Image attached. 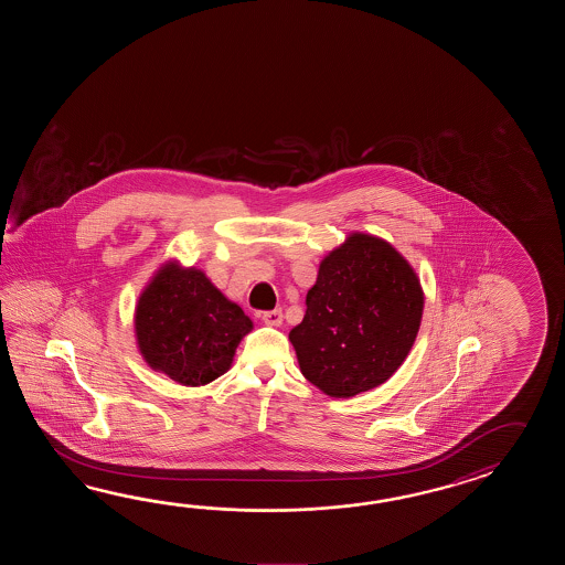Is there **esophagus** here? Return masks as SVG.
Listing matches in <instances>:
<instances>
[{
	"label": "esophagus",
	"instance_id": "esophagus-1",
	"mask_svg": "<svg viewBox=\"0 0 565 565\" xmlns=\"http://www.w3.org/2000/svg\"><path fill=\"white\" fill-rule=\"evenodd\" d=\"M263 321L270 327H280L282 324V311L275 309V311L263 312Z\"/></svg>",
	"mask_w": 565,
	"mask_h": 565
}]
</instances>
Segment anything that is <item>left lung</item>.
<instances>
[{
	"label": "left lung",
	"mask_w": 565,
	"mask_h": 565,
	"mask_svg": "<svg viewBox=\"0 0 565 565\" xmlns=\"http://www.w3.org/2000/svg\"><path fill=\"white\" fill-rule=\"evenodd\" d=\"M424 311L420 278L396 248L351 232L319 265L307 311L288 339L300 373L331 397L387 382L408 358Z\"/></svg>",
	"instance_id": "obj_1"
}]
</instances>
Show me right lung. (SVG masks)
Returning a JSON list of instances; mask_svg holds the SVG:
<instances>
[{
  "label": "right lung",
  "instance_id": "obj_1",
  "mask_svg": "<svg viewBox=\"0 0 565 565\" xmlns=\"http://www.w3.org/2000/svg\"><path fill=\"white\" fill-rule=\"evenodd\" d=\"M253 321L212 285L204 270L168 260L135 307L137 348L153 372L175 384H210L228 372Z\"/></svg>",
  "mask_w": 565,
  "mask_h": 565
}]
</instances>
